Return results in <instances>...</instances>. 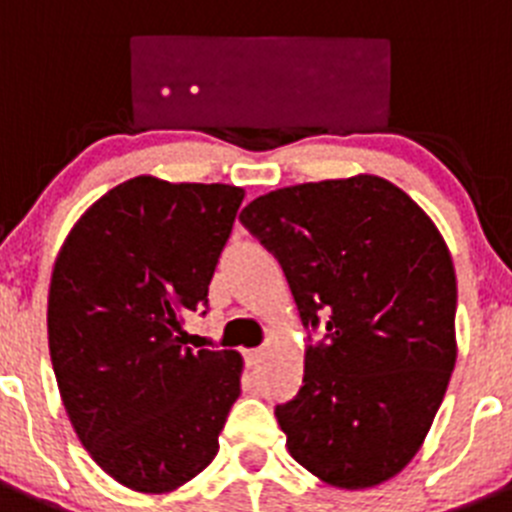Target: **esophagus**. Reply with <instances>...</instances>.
<instances>
[{
    "label": "esophagus",
    "mask_w": 512,
    "mask_h": 512,
    "mask_svg": "<svg viewBox=\"0 0 512 512\" xmlns=\"http://www.w3.org/2000/svg\"><path fill=\"white\" fill-rule=\"evenodd\" d=\"M261 359H264V351H261V348H251V351H246V361H248V366L261 364Z\"/></svg>",
    "instance_id": "34e87169"
}]
</instances>
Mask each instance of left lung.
I'll use <instances>...</instances> for the list:
<instances>
[{"label":"left lung","instance_id":"obj_1","mask_svg":"<svg viewBox=\"0 0 512 512\" xmlns=\"http://www.w3.org/2000/svg\"><path fill=\"white\" fill-rule=\"evenodd\" d=\"M241 223L279 259L305 328L295 397L274 408L297 464L341 490L418 454L456 364V274L433 220L382 176L256 197Z\"/></svg>","mask_w":512,"mask_h":512}]
</instances>
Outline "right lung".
<instances>
[{
    "mask_svg": "<svg viewBox=\"0 0 512 512\" xmlns=\"http://www.w3.org/2000/svg\"><path fill=\"white\" fill-rule=\"evenodd\" d=\"M243 194L135 176L99 197L58 251L48 348L63 408L97 467L135 492L197 477L241 395V354L182 346V325L207 307Z\"/></svg>",
    "mask_w": 512,
    "mask_h": 512,
    "instance_id": "1",
    "label": "right lung"
}]
</instances>
